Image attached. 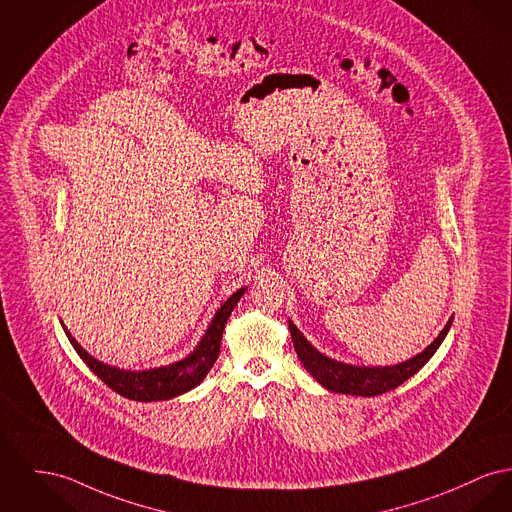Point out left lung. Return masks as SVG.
I'll return each instance as SVG.
<instances>
[{
  "instance_id": "left-lung-1",
  "label": "left lung",
  "mask_w": 512,
  "mask_h": 512,
  "mask_svg": "<svg viewBox=\"0 0 512 512\" xmlns=\"http://www.w3.org/2000/svg\"><path fill=\"white\" fill-rule=\"evenodd\" d=\"M290 323L292 342L296 354L303 367L313 375L317 383H321L327 391L340 392V394H356V396H377L383 392L392 391L416 375L421 367L431 360L437 352L441 342L445 340L447 332L451 329L452 317L447 321L445 329L439 336L423 350L418 356L410 360L396 363V365H354L346 361L332 360L329 356L321 354L303 334L300 329Z\"/></svg>"
}]
</instances>
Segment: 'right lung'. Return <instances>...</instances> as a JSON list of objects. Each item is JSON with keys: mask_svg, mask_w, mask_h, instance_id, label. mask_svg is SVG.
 Masks as SVG:
<instances>
[{"mask_svg": "<svg viewBox=\"0 0 512 512\" xmlns=\"http://www.w3.org/2000/svg\"><path fill=\"white\" fill-rule=\"evenodd\" d=\"M243 294H245V288H240L216 309L211 325L207 327V331L201 336L193 352H189L183 360L172 361L168 365L151 367V369H139V371L121 369L116 365H108L104 361L96 360L71 336V332L67 331L63 323L61 327L67 334L71 346L75 348V352L81 356V360L85 361L92 373L100 377L112 391L137 402L170 400L203 383V379L207 377V373L211 371L214 361L220 354V342H222L226 321Z\"/></svg>", "mask_w": 512, "mask_h": 512, "instance_id": "add662e5", "label": "right lung"}]
</instances>
